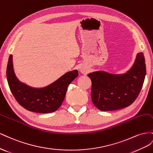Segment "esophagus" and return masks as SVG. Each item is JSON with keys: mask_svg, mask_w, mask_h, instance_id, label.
Returning <instances> with one entry per match:
<instances>
[{"mask_svg": "<svg viewBox=\"0 0 153 153\" xmlns=\"http://www.w3.org/2000/svg\"><path fill=\"white\" fill-rule=\"evenodd\" d=\"M79 71H80L82 74H86L87 71L86 70V68H83V67H81V68H79Z\"/></svg>", "mask_w": 153, "mask_h": 153, "instance_id": "obj_1", "label": "esophagus"}]
</instances>
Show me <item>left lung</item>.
I'll use <instances>...</instances> for the list:
<instances>
[{
    "label": "left lung",
    "instance_id": "8db88e82",
    "mask_svg": "<svg viewBox=\"0 0 153 153\" xmlns=\"http://www.w3.org/2000/svg\"><path fill=\"white\" fill-rule=\"evenodd\" d=\"M146 74L144 56L137 55L132 67L123 74L104 71L88 74L91 81V97L101 111H112L131 105L140 92Z\"/></svg>",
    "mask_w": 153,
    "mask_h": 153
}]
</instances>
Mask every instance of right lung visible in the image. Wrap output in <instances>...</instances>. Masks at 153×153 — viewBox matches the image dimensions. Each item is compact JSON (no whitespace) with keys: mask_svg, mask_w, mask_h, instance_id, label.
Masks as SVG:
<instances>
[{"mask_svg":"<svg viewBox=\"0 0 153 153\" xmlns=\"http://www.w3.org/2000/svg\"><path fill=\"white\" fill-rule=\"evenodd\" d=\"M79 75L77 70L68 72L52 84L41 88H33L20 82L15 76L13 56L9 57L6 76L15 99L26 110L40 113H52L62 105L70 83Z\"/></svg>","mask_w":153,"mask_h":153,"instance_id":"1","label":"right lung"}]
</instances>
